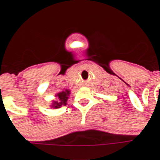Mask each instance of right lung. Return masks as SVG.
Instances as JSON below:
<instances>
[{
  "instance_id": "add662e5",
  "label": "right lung",
  "mask_w": 160,
  "mask_h": 160,
  "mask_svg": "<svg viewBox=\"0 0 160 160\" xmlns=\"http://www.w3.org/2000/svg\"><path fill=\"white\" fill-rule=\"evenodd\" d=\"M69 94L70 92L68 90L63 91V92H60V93L57 94L58 101H54L52 107L60 108L62 105H66L67 101H68V98Z\"/></svg>"
}]
</instances>
